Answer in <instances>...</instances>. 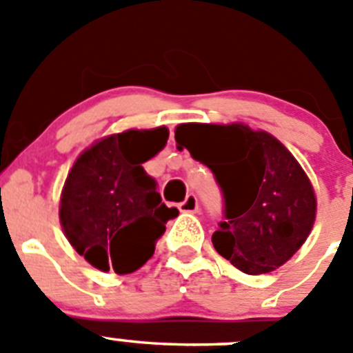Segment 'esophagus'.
<instances>
[{
  "label": "esophagus",
  "instance_id": "1",
  "mask_svg": "<svg viewBox=\"0 0 353 353\" xmlns=\"http://www.w3.org/2000/svg\"><path fill=\"white\" fill-rule=\"evenodd\" d=\"M180 212H185V214H194L198 212V198L194 194H187V198L180 203Z\"/></svg>",
  "mask_w": 353,
  "mask_h": 353
}]
</instances>
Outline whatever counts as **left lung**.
I'll list each match as a JSON object with an SVG mask.
<instances>
[{"mask_svg": "<svg viewBox=\"0 0 353 353\" xmlns=\"http://www.w3.org/2000/svg\"><path fill=\"white\" fill-rule=\"evenodd\" d=\"M176 145L208 166L224 194V217L212 235L221 256L256 276L276 270L313 230L316 196L292 152L244 123H180Z\"/></svg>", "mask_w": 353, "mask_h": 353, "instance_id": "1", "label": "left lung"}]
</instances>
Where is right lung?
I'll return each mask as SVG.
<instances>
[{
    "label": "right lung",
    "instance_id": "right-lung-1",
    "mask_svg": "<svg viewBox=\"0 0 353 353\" xmlns=\"http://www.w3.org/2000/svg\"><path fill=\"white\" fill-rule=\"evenodd\" d=\"M170 130L129 129L93 143L68 171L60 198V223L70 245L95 269L138 270L154 256L168 208L143 162L166 146Z\"/></svg>",
    "mask_w": 353,
    "mask_h": 353
}]
</instances>
